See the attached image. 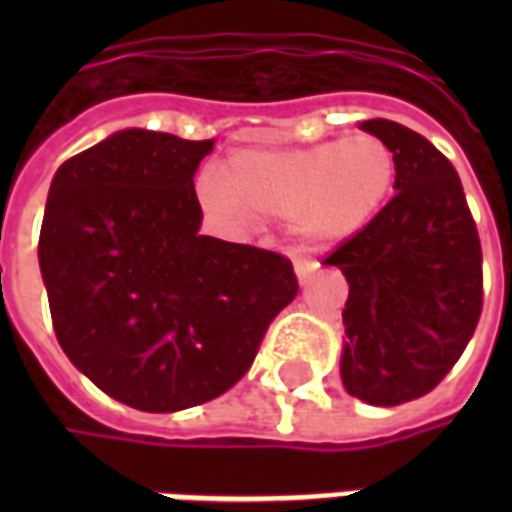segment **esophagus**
Wrapping results in <instances>:
<instances>
[{
    "label": "esophagus",
    "mask_w": 512,
    "mask_h": 512,
    "mask_svg": "<svg viewBox=\"0 0 512 512\" xmlns=\"http://www.w3.org/2000/svg\"><path fill=\"white\" fill-rule=\"evenodd\" d=\"M315 271H318V263H312V260H296V277H299L301 285H307Z\"/></svg>",
    "instance_id": "34e87169"
}]
</instances>
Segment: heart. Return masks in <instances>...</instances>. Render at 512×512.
Masks as SVG:
<instances>
[{
    "label": "heart",
    "instance_id": "heart-1",
    "mask_svg": "<svg viewBox=\"0 0 512 512\" xmlns=\"http://www.w3.org/2000/svg\"><path fill=\"white\" fill-rule=\"evenodd\" d=\"M392 150L373 134L285 150H238L208 191L213 211L290 219L304 252H329L373 222L395 186Z\"/></svg>",
    "mask_w": 512,
    "mask_h": 512
}]
</instances>
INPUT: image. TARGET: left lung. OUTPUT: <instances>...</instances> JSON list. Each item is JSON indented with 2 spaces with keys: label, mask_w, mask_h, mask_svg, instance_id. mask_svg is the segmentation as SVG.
Here are the masks:
<instances>
[{
  "label": "left lung",
  "mask_w": 512,
  "mask_h": 512,
  "mask_svg": "<svg viewBox=\"0 0 512 512\" xmlns=\"http://www.w3.org/2000/svg\"><path fill=\"white\" fill-rule=\"evenodd\" d=\"M395 156L397 194L326 266L348 279L340 376L370 406L428 395L461 359L483 312V249L461 178L417 131L365 120Z\"/></svg>",
  "instance_id": "left-lung-1"
}]
</instances>
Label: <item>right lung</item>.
<instances>
[{"instance_id": "add662e5", "label": "right lung", "mask_w": 512, "mask_h": 512, "mask_svg": "<svg viewBox=\"0 0 512 512\" xmlns=\"http://www.w3.org/2000/svg\"><path fill=\"white\" fill-rule=\"evenodd\" d=\"M213 139L126 128L51 180L38 260L62 351L98 389L169 414L224 395L299 293L288 257L200 235Z\"/></svg>"}]
</instances>
